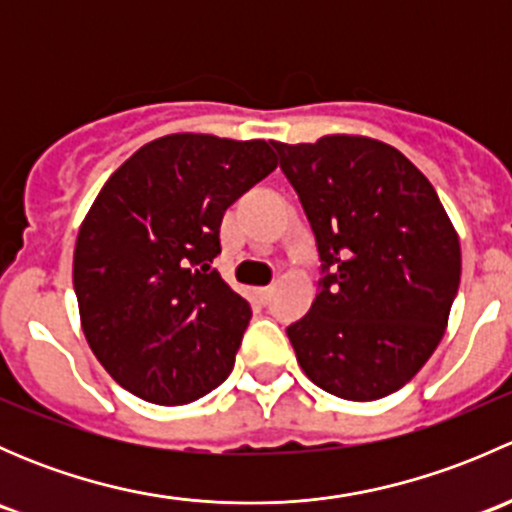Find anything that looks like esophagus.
I'll return each instance as SVG.
<instances>
[{"mask_svg": "<svg viewBox=\"0 0 512 512\" xmlns=\"http://www.w3.org/2000/svg\"><path fill=\"white\" fill-rule=\"evenodd\" d=\"M272 294H275V285H270V287H260V289H257V299H260L262 304L270 302Z\"/></svg>", "mask_w": 512, "mask_h": 512, "instance_id": "esophagus-1", "label": "esophagus"}]
</instances>
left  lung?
<instances>
[{
	"label": "left lung",
	"mask_w": 512,
	"mask_h": 512,
	"mask_svg": "<svg viewBox=\"0 0 512 512\" xmlns=\"http://www.w3.org/2000/svg\"><path fill=\"white\" fill-rule=\"evenodd\" d=\"M322 260L319 294L287 337L304 374L347 401L409 384L446 332L461 245L426 175L366 136L272 141Z\"/></svg>",
	"instance_id": "obj_1"
}]
</instances>
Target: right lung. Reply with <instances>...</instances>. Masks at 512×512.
Masks as SVG:
<instances>
[{
    "instance_id": "add662e5",
    "label": "right lung",
    "mask_w": 512,
    "mask_h": 512,
    "mask_svg": "<svg viewBox=\"0 0 512 512\" xmlns=\"http://www.w3.org/2000/svg\"><path fill=\"white\" fill-rule=\"evenodd\" d=\"M275 168L267 141L173 133L98 193L74 250L81 327L138 399L190 404L230 376L252 312L210 262L225 210Z\"/></svg>"
}]
</instances>
